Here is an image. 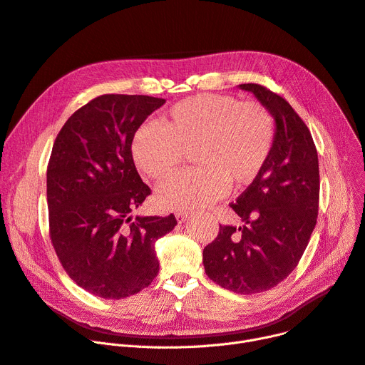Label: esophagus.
Listing matches in <instances>:
<instances>
[{
  "mask_svg": "<svg viewBox=\"0 0 365 365\" xmlns=\"http://www.w3.org/2000/svg\"><path fill=\"white\" fill-rule=\"evenodd\" d=\"M175 217H177V221H178L180 224H182V222L187 221V218L190 217V213L185 212V210H180V212L175 213Z\"/></svg>",
  "mask_w": 365,
  "mask_h": 365,
  "instance_id": "34e87169",
  "label": "esophagus"
}]
</instances>
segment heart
I'll use <instances>...</instances> for the list:
<instances>
[{
  "mask_svg": "<svg viewBox=\"0 0 365 365\" xmlns=\"http://www.w3.org/2000/svg\"><path fill=\"white\" fill-rule=\"evenodd\" d=\"M274 135V118L262 104L199 94L174 104L160 123L140 126L131 150L141 173L162 181L192 148L199 165L158 188L162 207L191 209L217 202L230 184H252L271 155Z\"/></svg>",
  "mask_w": 365,
  "mask_h": 365,
  "instance_id": "obj_1",
  "label": "heart"
}]
</instances>
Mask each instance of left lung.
<instances>
[{
    "mask_svg": "<svg viewBox=\"0 0 365 365\" xmlns=\"http://www.w3.org/2000/svg\"><path fill=\"white\" fill-rule=\"evenodd\" d=\"M239 87L272 115L274 144L258 178L230 203L245 225H220L203 265L221 287L253 294L282 283L301 261L317 224L319 168L312 135L293 107L262 85Z\"/></svg>",
    "mask_w": 365,
    "mask_h": 365,
    "instance_id": "obj_1",
    "label": "left lung"
}]
</instances>
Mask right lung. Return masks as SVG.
Returning a JSON list of instances; mask_svg holds the SVG:
<instances>
[{"instance_id":"add662e5","label":"right lung","mask_w":365,"mask_h":365,"mask_svg":"<svg viewBox=\"0 0 365 365\" xmlns=\"http://www.w3.org/2000/svg\"><path fill=\"white\" fill-rule=\"evenodd\" d=\"M165 98L104 94L78 109L60 130L47 168L50 239L64 271L98 297L122 299L155 280V242L175 217H135L152 192L131 145Z\"/></svg>"}]
</instances>
